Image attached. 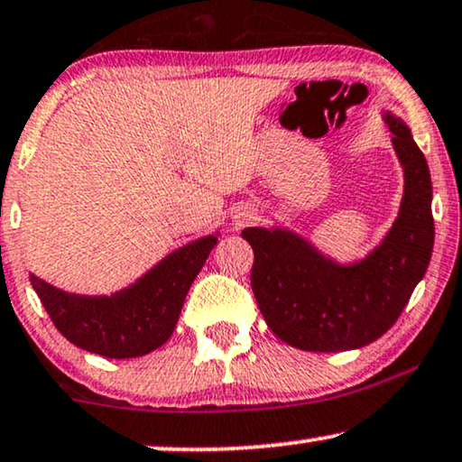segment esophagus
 <instances>
[{"label":"esophagus","instance_id":"1","mask_svg":"<svg viewBox=\"0 0 462 462\" xmlns=\"http://www.w3.org/2000/svg\"><path fill=\"white\" fill-rule=\"evenodd\" d=\"M236 219H238V224H245V221L251 219V211H249V208H243V211L238 213Z\"/></svg>","mask_w":462,"mask_h":462}]
</instances>
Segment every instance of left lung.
Returning a JSON list of instances; mask_svg holds the SVG:
<instances>
[{
	"label": "left lung",
	"mask_w": 462,
	"mask_h": 462,
	"mask_svg": "<svg viewBox=\"0 0 462 462\" xmlns=\"http://www.w3.org/2000/svg\"><path fill=\"white\" fill-rule=\"evenodd\" d=\"M384 122L403 169V199L383 243L364 260L337 263L287 227H245L254 249L251 289L268 328L289 346L337 353L378 340L397 321L433 254V186L405 122Z\"/></svg>",
	"instance_id": "left-lung-1"
}]
</instances>
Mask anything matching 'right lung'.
Masks as SVG:
<instances>
[{"label": "right lung", "instance_id": "add662e5", "mask_svg": "<svg viewBox=\"0 0 462 462\" xmlns=\"http://www.w3.org/2000/svg\"><path fill=\"white\" fill-rule=\"evenodd\" d=\"M217 245V235L175 249L112 295H78L29 274L54 328L76 346L107 359L143 356L162 346L180 321L196 274Z\"/></svg>", "mask_w": 462, "mask_h": 462}]
</instances>
